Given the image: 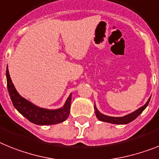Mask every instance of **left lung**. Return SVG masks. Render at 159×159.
Here are the masks:
<instances>
[{"instance_id":"obj_1","label":"left lung","mask_w":159,"mask_h":159,"mask_svg":"<svg viewBox=\"0 0 159 159\" xmlns=\"http://www.w3.org/2000/svg\"><path fill=\"white\" fill-rule=\"evenodd\" d=\"M150 98L151 96L149 98L148 101L146 102V104L144 106H143L142 107L139 108L138 110H136L134 112L130 113V114H128L125 116H122V117H111V116L105 115V114H102V113L98 110V108L96 107V105L94 104V110H95V114H96V117L98 118V119L102 121H105V122H109V123L112 124H118V125H125V124H128L129 122H131L132 121H134V119L139 117V114H141L143 113V110L147 107L149 102H150Z\"/></svg>"}]
</instances>
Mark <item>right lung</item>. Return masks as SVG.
Returning <instances> with one entry per match:
<instances>
[{
	"label": "right lung",
	"mask_w": 159,
	"mask_h": 159,
	"mask_svg": "<svg viewBox=\"0 0 159 159\" xmlns=\"http://www.w3.org/2000/svg\"><path fill=\"white\" fill-rule=\"evenodd\" d=\"M7 87L13 106L20 114L36 125H46L58 124L66 121L70 113L72 93H70L64 106L59 109L41 108L20 96L12 82L8 67L6 69Z\"/></svg>",
	"instance_id": "right-lung-1"
}]
</instances>
